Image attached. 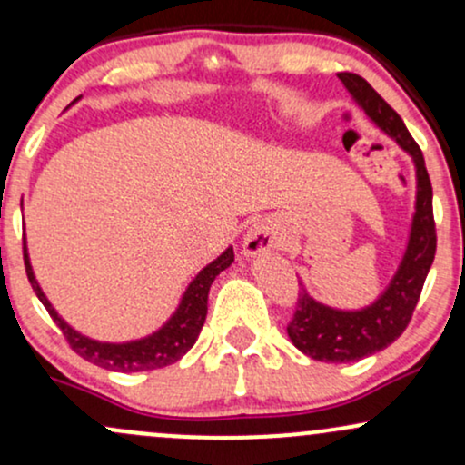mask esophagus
<instances>
[{"instance_id":"1","label":"esophagus","mask_w":465,"mask_h":465,"mask_svg":"<svg viewBox=\"0 0 465 465\" xmlns=\"http://www.w3.org/2000/svg\"><path fill=\"white\" fill-rule=\"evenodd\" d=\"M282 244V238L280 233H277L275 225L271 221H255L253 225L247 229V233H244V240H242V249L244 253L251 255H260L264 253V251H271V249H277Z\"/></svg>"}]
</instances>
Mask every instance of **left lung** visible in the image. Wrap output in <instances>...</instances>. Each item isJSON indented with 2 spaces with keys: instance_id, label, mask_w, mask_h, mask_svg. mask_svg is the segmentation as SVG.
<instances>
[{
  "instance_id": "1",
  "label": "left lung",
  "mask_w": 465,
  "mask_h": 465,
  "mask_svg": "<svg viewBox=\"0 0 465 465\" xmlns=\"http://www.w3.org/2000/svg\"><path fill=\"white\" fill-rule=\"evenodd\" d=\"M339 78L373 124L411 154L415 163L418 194L402 262L376 302L361 311H339L312 300L302 286L297 311L286 330L297 350L323 362H354L391 345L407 330L437 249L433 188L420 146L411 137L402 117L373 92L365 78L350 72L339 74Z\"/></svg>"
}]
</instances>
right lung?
Segmentation results:
<instances>
[{"label":"right lung","mask_w":465,"mask_h":465,"mask_svg":"<svg viewBox=\"0 0 465 465\" xmlns=\"http://www.w3.org/2000/svg\"><path fill=\"white\" fill-rule=\"evenodd\" d=\"M24 262H25V273L32 284V291L36 292L41 303L45 306V311L50 312V317L54 319V323L61 328L63 336L67 339L69 348L76 351L78 356H83L84 361L94 362V365L104 367L111 371H148V370H162V367L173 365L181 356L188 351L192 345L199 339L203 323L207 317V295H210L212 282L216 280V275L221 271H225L229 264L233 262V249L229 247L223 251L221 255L205 266L194 280L190 282V286L185 288L183 297H181L179 308L174 311L173 317L165 322L157 332L143 336V339L129 341V343H103V341H94L89 336L76 332V330L69 325L65 319H61L52 303L47 302V297L41 291L39 282H36L35 273H32L30 258H28V247L24 242Z\"/></svg>","instance_id":"1"}]
</instances>
